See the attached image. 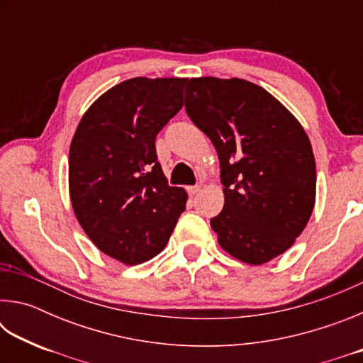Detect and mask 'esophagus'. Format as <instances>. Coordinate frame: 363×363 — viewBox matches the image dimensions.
Wrapping results in <instances>:
<instances>
[{
    "mask_svg": "<svg viewBox=\"0 0 363 363\" xmlns=\"http://www.w3.org/2000/svg\"><path fill=\"white\" fill-rule=\"evenodd\" d=\"M199 192H200V186H190V187H187V194L190 196H195Z\"/></svg>",
    "mask_w": 363,
    "mask_h": 363,
    "instance_id": "1",
    "label": "esophagus"
}]
</instances>
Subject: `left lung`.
<instances>
[{"mask_svg": "<svg viewBox=\"0 0 363 363\" xmlns=\"http://www.w3.org/2000/svg\"><path fill=\"white\" fill-rule=\"evenodd\" d=\"M186 110L218 152L224 208L211 229L220 248L251 266L284 255L315 205V158L304 128L240 78H190Z\"/></svg>", "mask_w": 363, "mask_h": 363, "instance_id": "obj_1", "label": "left lung"}]
</instances>
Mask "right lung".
I'll return each mask as SVG.
<instances>
[{
  "label": "right lung",
  "instance_id": "add662e5",
  "mask_svg": "<svg viewBox=\"0 0 363 363\" xmlns=\"http://www.w3.org/2000/svg\"><path fill=\"white\" fill-rule=\"evenodd\" d=\"M187 78H131L86 110L69 153L73 213L104 255L134 266L169 240L187 192L169 187L155 138L182 108Z\"/></svg>",
  "mask_w": 363,
  "mask_h": 363
}]
</instances>
